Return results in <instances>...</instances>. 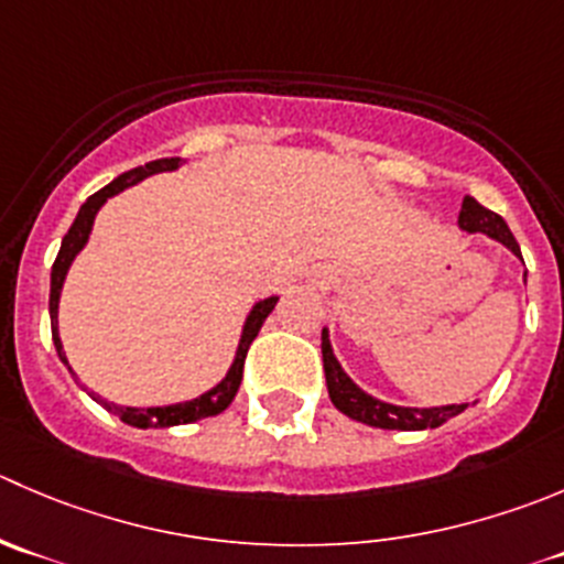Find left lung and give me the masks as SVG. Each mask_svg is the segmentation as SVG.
<instances>
[{
    "label": "left lung",
    "mask_w": 564,
    "mask_h": 564,
    "mask_svg": "<svg viewBox=\"0 0 564 564\" xmlns=\"http://www.w3.org/2000/svg\"><path fill=\"white\" fill-rule=\"evenodd\" d=\"M463 231L468 234H488L490 239L501 242L505 248H510L512 253L521 259V248H518L516 237L507 228V223L501 220L496 212L485 209L482 204L466 195L463 198L460 217H457ZM523 261V259H521ZM527 278V275H523ZM322 364H325V380H327V393H330V402L341 410L349 419L360 421V424H369V427L380 430H435L441 424H446L449 419H455L457 413L468 408V404H441V408H402V404H388L375 399L371 393L360 391L352 380L347 377V371L341 369V364L336 360L330 347V338L327 330H322Z\"/></svg>",
    "instance_id": "left-lung-1"
}]
</instances>
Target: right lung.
<instances>
[{"instance_id":"right-lung-1","label":"right lung","mask_w":564,"mask_h":564,"mask_svg":"<svg viewBox=\"0 0 564 564\" xmlns=\"http://www.w3.org/2000/svg\"><path fill=\"white\" fill-rule=\"evenodd\" d=\"M178 165H182V160H178V156H171V160H154V162H149V165H143V167L126 171V173H120V176L115 178L112 184H107L104 189L93 193L90 198L82 204L79 215H76L74 226H70L68 234L63 237L59 253H57V259H54V264H52V292H48L52 338H54V347H57V355H59V360H63V364H68V358H65L63 341H59V333H57L59 289H63L65 275H68L70 261L76 259V253L85 248L87 237H90V228H93V220H96L98 209L107 204V198L118 195L120 189L131 187V184H137V182H143L145 176H154V173L176 171ZM275 303H278V297H267V300H261V303L253 305V311H250L248 322H245V327H242V338H239V349H237V358H234L231 369H228V375L223 377V380L217 382L212 391L200 393L198 399H189V402H178V404H165V408H120V404L107 402V399H101V397H93V399H96L98 404H104L109 413L118 415L123 424H131V427H140V430L176 427V424H193V421H198V419H209V415L223 413V410H226L228 404L234 402V397H237L239 382H242V369H245V358H248L250 344H253V338L259 336L261 325H264V319L270 316V311L275 308ZM70 375H74V371H70Z\"/></svg>"}]
</instances>
